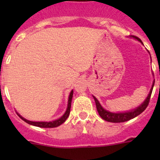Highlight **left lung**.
I'll return each mask as SVG.
<instances>
[{
    "mask_svg": "<svg viewBox=\"0 0 160 160\" xmlns=\"http://www.w3.org/2000/svg\"><path fill=\"white\" fill-rule=\"evenodd\" d=\"M132 37H133L134 38H135V39L139 41L141 43H142V42L141 41V39H140L139 38H138V37L134 36V35H132ZM154 83H155V80L153 81L152 86L151 90H150L149 95H148L146 99L144 101V102H143L141 105L138 106V108H136L133 109V110L132 111H127V112L113 113V112H111V111L105 110V109L103 108L102 106L101 105V104L99 103L98 100L94 96H93V99H94L95 101V104H96L97 110L98 111V114H99V115L101 116V118H103L104 120L107 121V122H114V123H119V122H127V121L130 120V119H132L134 118L137 117L138 114H140L141 113H142L143 111L146 110L147 106L149 105L150 97H151L152 92Z\"/></svg>",
    "mask_w": 160,
    "mask_h": 160,
    "instance_id": "obj_1",
    "label": "left lung"
}]
</instances>
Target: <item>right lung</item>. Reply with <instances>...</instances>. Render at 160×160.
I'll return each instance as SVG.
<instances>
[{
    "label": "right lung",
    "mask_w": 160,
    "mask_h": 160,
    "mask_svg": "<svg viewBox=\"0 0 160 160\" xmlns=\"http://www.w3.org/2000/svg\"><path fill=\"white\" fill-rule=\"evenodd\" d=\"M72 94H73V90H71L70 96H69V100H68V105H67V108L66 112L64 113L63 115L62 116L59 118L56 119V120L52 121V122H31V121L27 120V119L24 118L23 117L20 115L18 113H17L18 115L21 118L23 121H25L26 123L29 124V125H34V126L40 127V128H56V127L59 126L60 125H62L63 122H65V121L67 120V118L70 115V108H71V101H72Z\"/></svg>",
    "instance_id": "right-lung-1"
}]
</instances>
